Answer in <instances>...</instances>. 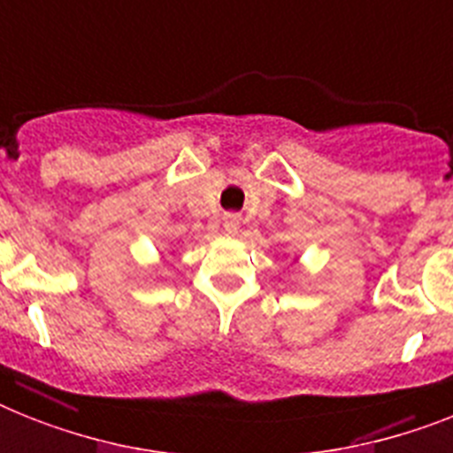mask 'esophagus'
I'll list each match as a JSON object with an SVG mask.
<instances>
[{
  "label": "esophagus",
  "instance_id": "obj_1",
  "mask_svg": "<svg viewBox=\"0 0 453 453\" xmlns=\"http://www.w3.org/2000/svg\"><path fill=\"white\" fill-rule=\"evenodd\" d=\"M238 226H241L238 215H224V231H226V234H238Z\"/></svg>",
  "mask_w": 453,
  "mask_h": 453
}]
</instances>
